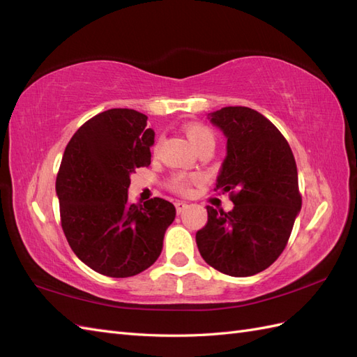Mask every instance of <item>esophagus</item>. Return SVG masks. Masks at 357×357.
Segmentation results:
<instances>
[{"label":"esophagus","mask_w":357,"mask_h":357,"mask_svg":"<svg viewBox=\"0 0 357 357\" xmlns=\"http://www.w3.org/2000/svg\"><path fill=\"white\" fill-rule=\"evenodd\" d=\"M186 208H188V204H186V202H181V201H177V202H176V210H177L178 214L185 211Z\"/></svg>","instance_id":"34e87169"}]
</instances>
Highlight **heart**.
I'll use <instances>...</instances> for the list:
<instances>
[{
  "label": "heart",
  "instance_id": "1",
  "mask_svg": "<svg viewBox=\"0 0 357 357\" xmlns=\"http://www.w3.org/2000/svg\"><path fill=\"white\" fill-rule=\"evenodd\" d=\"M185 134L189 138V142L192 143V146L195 147L197 150H199L202 146L207 144H213L214 146V135L210 131L207 126L199 125V123H193V125H188L185 126ZM158 149V144L155 146V150ZM198 177H183V176H176L174 178L171 180L169 188L176 192L180 193H188L189 192V186L192 181H197Z\"/></svg>",
  "mask_w": 357,
  "mask_h": 357
}]
</instances>
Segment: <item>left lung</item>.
Wrapping results in <instances>:
<instances>
[{
  "mask_svg": "<svg viewBox=\"0 0 357 357\" xmlns=\"http://www.w3.org/2000/svg\"><path fill=\"white\" fill-rule=\"evenodd\" d=\"M208 119L228 139L215 189L229 192L234 208L207 205L197 244L214 269L250 277L273 265L289 241L302 204L296 162L282 132L253 109L223 107Z\"/></svg>",
  "mask_w": 357,
  "mask_h": 357,
  "instance_id": "obj_1",
  "label": "left lung"
}]
</instances>
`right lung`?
Instances as JSON below:
<instances>
[{
    "mask_svg": "<svg viewBox=\"0 0 357 357\" xmlns=\"http://www.w3.org/2000/svg\"><path fill=\"white\" fill-rule=\"evenodd\" d=\"M147 116L112 109L73 135L56 177L61 225L73 252L107 277H132L152 266L176 207L162 198L129 204L131 174L150 165L155 131Z\"/></svg>",
    "mask_w": 357,
    "mask_h": 357,
    "instance_id": "1",
    "label": "right lung"
}]
</instances>
